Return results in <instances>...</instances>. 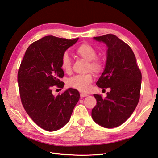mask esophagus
<instances>
[{
	"label": "esophagus",
	"instance_id": "1",
	"mask_svg": "<svg viewBox=\"0 0 158 158\" xmlns=\"http://www.w3.org/2000/svg\"><path fill=\"white\" fill-rule=\"evenodd\" d=\"M88 94L86 93H80V97H86Z\"/></svg>",
	"mask_w": 158,
	"mask_h": 158
}]
</instances>
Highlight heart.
<instances>
[{
  "label": "heart",
  "instance_id": "heart-1",
  "mask_svg": "<svg viewBox=\"0 0 158 158\" xmlns=\"http://www.w3.org/2000/svg\"><path fill=\"white\" fill-rule=\"evenodd\" d=\"M75 53L79 58L88 61V70H91L95 74H99L104 69V61L99 56H97V51L88 43H83L76 48ZM61 68L65 73H70L72 70V61L68 54L65 52L61 58ZM93 77L92 73L77 74L71 77L68 81L70 87L79 91H86L92 81Z\"/></svg>",
  "mask_w": 158,
  "mask_h": 158
}]
</instances>
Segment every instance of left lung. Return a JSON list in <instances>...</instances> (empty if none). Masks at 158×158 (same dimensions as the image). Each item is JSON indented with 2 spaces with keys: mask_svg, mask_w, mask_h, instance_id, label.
I'll return each instance as SVG.
<instances>
[{
  "mask_svg": "<svg viewBox=\"0 0 158 158\" xmlns=\"http://www.w3.org/2000/svg\"><path fill=\"white\" fill-rule=\"evenodd\" d=\"M108 47L105 70L97 82L101 88H110L106 98L94 94L97 105L92 117L102 127H119L129 118L140 98L142 73L135 56L128 44L114 34L94 37Z\"/></svg>",
  "mask_w": 158,
  "mask_h": 158,
  "instance_id": "1",
  "label": "left lung"
}]
</instances>
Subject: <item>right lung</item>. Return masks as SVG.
Listing matches in <instances>:
<instances>
[{
	"instance_id": "right-lung-1",
	"label": "right lung",
	"mask_w": 158,
	"mask_h": 158,
	"mask_svg": "<svg viewBox=\"0 0 158 158\" xmlns=\"http://www.w3.org/2000/svg\"><path fill=\"white\" fill-rule=\"evenodd\" d=\"M79 38L73 40L47 36L32 43L27 49L18 72L20 97L25 111L44 130L54 131L69 122L80 94L68 88L54 96V85L64 88L61 58Z\"/></svg>"
}]
</instances>
